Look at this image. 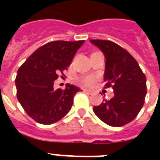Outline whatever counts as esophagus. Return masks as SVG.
<instances>
[{"instance_id": "esophagus-1", "label": "esophagus", "mask_w": 160, "mask_h": 160, "mask_svg": "<svg viewBox=\"0 0 160 160\" xmlns=\"http://www.w3.org/2000/svg\"><path fill=\"white\" fill-rule=\"evenodd\" d=\"M83 92H86L87 94H88V95H91V94L93 93V92L92 90H88V89H83Z\"/></svg>"}]
</instances>
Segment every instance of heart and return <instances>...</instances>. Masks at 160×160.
<instances>
[{"instance_id": "obj_1", "label": "heart", "mask_w": 160, "mask_h": 160, "mask_svg": "<svg viewBox=\"0 0 160 160\" xmlns=\"http://www.w3.org/2000/svg\"><path fill=\"white\" fill-rule=\"evenodd\" d=\"M96 82V77L90 75V76H86L81 79V83L85 86H92Z\"/></svg>"}]
</instances>
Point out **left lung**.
<instances>
[{
    "instance_id": "1",
    "label": "left lung",
    "mask_w": 160,
    "mask_h": 160,
    "mask_svg": "<svg viewBox=\"0 0 160 160\" xmlns=\"http://www.w3.org/2000/svg\"><path fill=\"white\" fill-rule=\"evenodd\" d=\"M105 57L104 88L112 87L114 97L93 106L104 123L121 127L136 118L144 104L147 79L139 64L126 49L109 40H90Z\"/></svg>"
}]
</instances>
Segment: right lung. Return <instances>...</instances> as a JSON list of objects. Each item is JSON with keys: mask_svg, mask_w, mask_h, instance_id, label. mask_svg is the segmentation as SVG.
<instances>
[{"mask_svg": "<svg viewBox=\"0 0 160 160\" xmlns=\"http://www.w3.org/2000/svg\"><path fill=\"white\" fill-rule=\"evenodd\" d=\"M84 40L53 41L41 46L26 59L15 79L17 98L27 115L41 124H52L64 118L73 105L78 87L54 89L58 74L62 75Z\"/></svg>", "mask_w": 160, "mask_h": 160, "instance_id": "right-lung-1", "label": "right lung"}]
</instances>
